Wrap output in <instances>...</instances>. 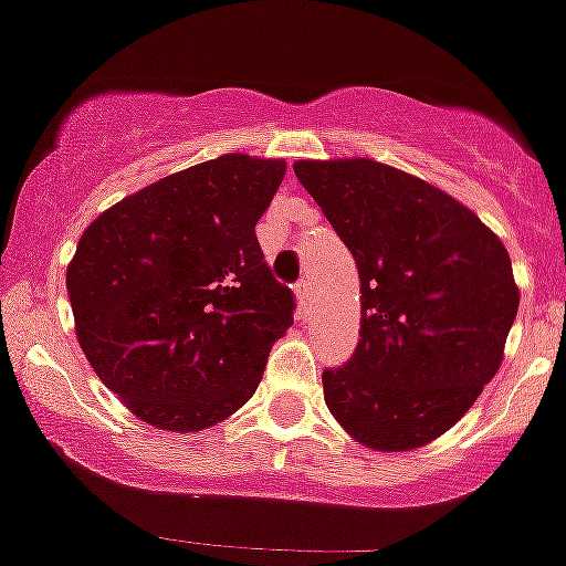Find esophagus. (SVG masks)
Masks as SVG:
<instances>
[{
	"instance_id": "1",
	"label": "esophagus",
	"mask_w": 566,
	"mask_h": 566,
	"mask_svg": "<svg viewBox=\"0 0 566 566\" xmlns=\"http://www.w3.org/2000/svg\"><path fill=\"white\" fill-rule=\"evenodd\" d=\"M296 300H300V305H307L311 302V281L307 277H302L300 283H296Z\"/></svg>"
}]
</instances>
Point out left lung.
<instances>
[{"instance_id": "obj_1", "label": "left lung", "mask_w": 566, "mask_h": 566, "mask_svg": "<svg viewBox=\"0 0 566 566\" xmlns=\"http://www.w3.org/2000/svg\"><path fill=\"white\" fill-rule=\"evenodd\" d=\"M360 277V340L324 368L335 421L377 451L449 432L503 360L520 291L501 239L443 189L374 159H302Z\"/></svg>"}]
</instances>
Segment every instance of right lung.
Instances as JSON below:
<instances>
[{
	"label": "right lung",
	"mask_w": 566,
	"mask_h": 566,
	"mask_svg": "<svg viewBox=\"0 0 566 566\" xmlns=\"http://www.w3.org/2000/svg\"><path fill=\"white\" fill-rule=\"evenodd\" d=\"M283 159L226 154L161 178L87 226L65 272L76 338L101 382L167 432L226 421L294 324L255 226Z\"/></svg>",
	"instance_id": "add662e5"
}]
</instances>
